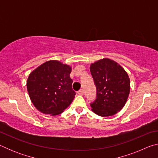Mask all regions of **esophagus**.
Segmentation results:
<instances>
[{
	"mask_svg": "<svg viewBox=\"0 0 158 158\" xmlns=\"http://www.w3.org/2000/svg\"><path fill=\"white\" fill-rule=\"evenodd\" d=\"M77 94H78L79 95H84V90H83L82 89L79 90L78 92H77Z\"/></svg>",
	"mask_w": 158,
	"mask_h": 158,
	"instance_id": "esophagus-1",
	"label": "esophagus"
}]
</instances>
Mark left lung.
Listing matches in <instances>:
<instances>
[{"mask_svg":"<svg viewBox=\"0 0 158 158\" xmlns=\"http://www.w3.org/2000/svg\"><path fill=\"white\" fill-rule=\"evenodd\" d=\"M90 70L97 90L91 110L98 116H113L123 108L130 91L127 72L116 61L102 58L91 63Z\"/></svg>","mask_w":158,"mask_h":158,"instance_id":"obj_1","label":"left lung"}]
</instances>
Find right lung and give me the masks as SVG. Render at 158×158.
Here are the masks:
<instances>
[{
  "label": "right lung",
  "mask_w": 158,
  "mask_h": 158,
  "mask_svg": "<svg viewBox=\"0 0 158 158\" xmlns=\"http://www.w3.org/2000/svg\"><path fill=\"white\" fill-rule=\"evenodd\" d=\"M72 67L58 60H48L32 71L26 85L37 110L50 116L63 113L73 102L75 92L69 77Z\"/></svg>",
  "instance_id": "1"
}]
</instances>
